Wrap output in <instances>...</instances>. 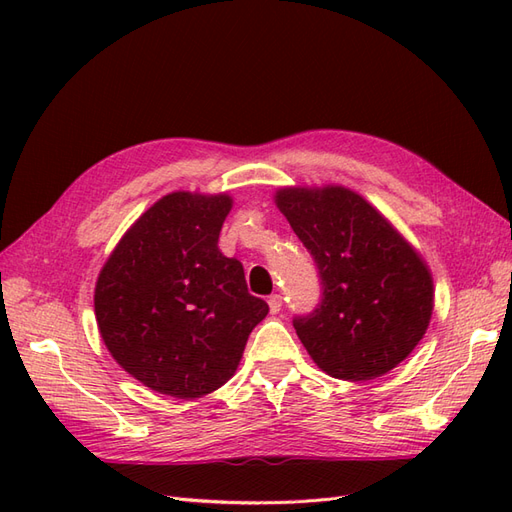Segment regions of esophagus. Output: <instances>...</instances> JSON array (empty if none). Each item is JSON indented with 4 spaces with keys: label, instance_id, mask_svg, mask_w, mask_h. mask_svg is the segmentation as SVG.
Listing matches in <instances>:
<instances>
[{
    "label": "esophagus",
    "instance_id": "obj_1",
    "mask_svg": "<svg viewBox=\"0 0 512 512\" xmlns=\"http://www.w3.org/2000/svg\"><path fill=\"white\" fill-rule=\"evenodd\" d=\"M267 303H269V312L271 314H277L282 309V297H280V294H271Z\"/></svg>",
    "mask_w": 512,
    "mask_h": 512
}]
</instances>
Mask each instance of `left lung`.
I'll list each match as a JSON object with an SVG mask.
<instances>
[{"label":"left lung","mask_w":512,"mask_h":512,"mask_svg":"<svg viewBox=\"0 0 512 512\" xmlns=\"http://www.w3.org/2000/svg\"><path fill=\"white\" fill-rule=\"evenodd\" d=\"M275 205L322 280V301L294 329L339 380L389 374L421 342L433 312L427 262L367 200L344 185L280 188Z\"/></svg>","instance_id":"obj_1"}]
</instances>
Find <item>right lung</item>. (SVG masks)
I'll return each instance as SVG.
<instances>
[{
	"mask_svg": "<svg viewBox=\"0 0 512 512\" xmlns=\"http://www.w3.org/2000/svg\"><path fill=\"white\" fill-rule=\"evenodd\" d=\"M230 209L228 194H166L126 230L98 275L104 346L151 391L177 399L218 391L269 314L247 292L241 262L218 247Z\"/></svg>",
	"mask_w": 512,
	"mask_h": 512,
	"instance_id": "add662e5",
	"label": "right lung"
}]
</instances>
